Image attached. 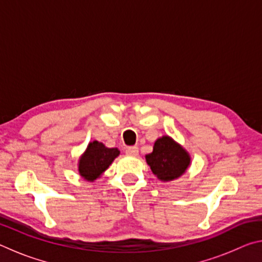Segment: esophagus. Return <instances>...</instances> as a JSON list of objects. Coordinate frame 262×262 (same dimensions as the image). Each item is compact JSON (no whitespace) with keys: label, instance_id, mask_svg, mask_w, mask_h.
<instances>
[{"label":"esophagus","instance_id":"34e87169","mask_svg":"<svg viewBox=\"0 0 262 262\" xmlns=\"http://www.w3.org/2000/svg\"><path fill=\"white\" fill-rule=\"evenodd\" d=\"M126 154L129 156H137L139 155V148L137 147H128L126 149Z\"/></svg>","mask_w":262,"mask_h":262}]
</instances>
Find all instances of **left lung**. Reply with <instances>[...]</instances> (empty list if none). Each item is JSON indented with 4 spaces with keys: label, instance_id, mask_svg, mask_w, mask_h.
Here are the masks:
<instances>
[{
    "label": "left lung",
    "instance_id": "8db88e82",
    "mask_svg": "<svg viewBox=\"0 0 262 262\" xmlns=\"http://www.w3.org/2000/svg\"><path fill=\"white\" fill-rule=\"evenodd\" d=\"M152 173L162 181H171L183 176L190 164L188 152L170 136L155 142L151 154L145 156Z\"/></svg>",
    "mask_w": 262,
    "mask_h": 262
}]
</instances>
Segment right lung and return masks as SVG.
I'll return each mask as SVG.
<instances>
[{"label": "right lung", "instance_id": "add662e5", "mask_svg": "<svg viewBox=\"0 0 262 262\" xmlns=\"http://www.w3.org/2000/svg\"><path fill=\"white\" fill-rule=\"evenodd\" d=\"M120 151L117 148H106L98 141L90 142L84 154L79 157L78 172L82 178L94 181L107 170Z\"/></svg>", "mask_w": 262, "mask_h": 262}]
</instances>
